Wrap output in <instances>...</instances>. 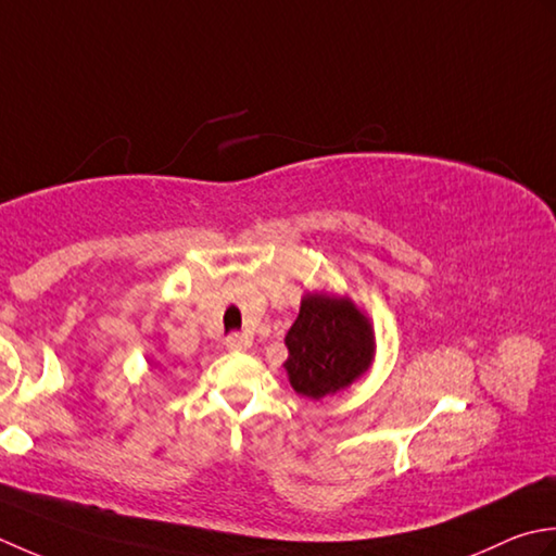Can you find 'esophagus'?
<instances>
[{"label": "esophagus", "instance_id": "1", "mask_svg": "<svg viewBox=\"0 0 556 556\" xmlns=\"http://www.w3.org/2000/svg\"><path fill=\"white\" fill-rule=\"evenodd\" d=\"M249 345H252V341H249V338L242 333H230L228 338H225V348L232 350V353H242V350H247Z\"/></svg>", "mask_w": 556, "mask_h": 556}]
</instances>
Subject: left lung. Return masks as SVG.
<instances>
[{
  "instance_id": "obj_1",
  "label": "left lung",
  "mask_w": 556,
  "mask_h": 556,
  "mask_svg": "<svg viewBox=\"0 0 556 556\" xmlns=\"http://www.w3.org/2000/svg\"><path fill=\"white\" fill-rule=\"evenodd\" d=\"M286 345L292 389L319 401L345 389L371 365L374 333L353 302L307 294Z\"/></svg>"
}]
</instances>
